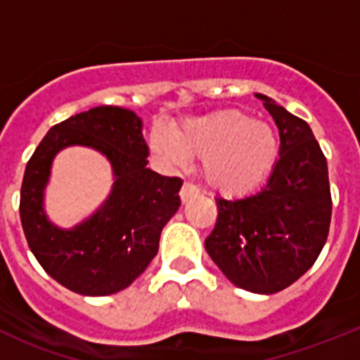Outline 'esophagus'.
<instances>
[{"mask_svg": "<svg viewBox=\"0 0 360 360\" xmlns=\"http://www.w3.org/2000/svg\"><path fill=\"white\" fill-rule=\"evenodd\" d=\"M179 195H181V200L188 202V200H190V198H193V197H197V195H200V188L195 186L193 183H188V181H186V183L183 184V188H181Z\"/></svg>", "mask_w": 360, "mask_h": 360, "instance_id": "obj_1", "label": "esophagus"}]
</instances>
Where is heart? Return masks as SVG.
I'll list each match as a JSON object with an SVG mask.
<instances>
[{
    "label": "heart",
    "instance_id": "b5f03b06",
    "mask_svg": "<svg viewBox=\"0 0 360 360\" xmlns=\"http://www.w3.org/2000/svg\"><path fill=\"white\" fill-rule=\"evenodd\" d=\"M151 148L174 167L203 157L207 183L221 193L240 195L259 186L271 172L278 139L268 123L250 120L244 111L224 110L188 120L174 130V137L155 130Z\"/></svg>",
    "mask_w": 360,
    "mask_h": 360
}]
</instances>
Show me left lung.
I'll list each match as a JSON object with an SVG mask.
<instances>
[{
  "label": "left lung",
  "instance_id": "8db88e82",
  "mask_svg": "<svg viewBox=\"0 0 360 360\" xmlns=\"http://www.w3.org/2000/svg\"><path fill=\"white\" fill-rule=\"evenodd\" d=\"M274 116L281 157L257 193L217 198V219L205 250L240 289L274 294L310 270L331 224L328 162L304 120L271 97L257 94Z\"/></svg>",
  "mask_w": 360,
  "mask_h": 360
}]
</instances>
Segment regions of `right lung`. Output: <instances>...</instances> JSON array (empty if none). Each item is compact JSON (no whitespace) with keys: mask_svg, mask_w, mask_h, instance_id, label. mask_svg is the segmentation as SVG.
Segmentation results:
<instances>
[{"mask_svg":"<svg viewBox=\"0 0 360 360\" xmlns=\"http://www.w3.org/2000/svg\"><path fill=\"white\" fill-rule=\"evenodd\" d=\"M141 129L136 112L92 108L53 125L25 165L19 207L25 240L43 270L69 291L108 296L129 288L157 256L160 233L179 209L183 179L148 169ZM71 143L106 154L115 186L89 221L59 231L42 212V188L51 158Z\"/></svg>","mask_w":360,"mask_h":360,"instance_id":"obj_1","label":"right lung"}]
</instances>
